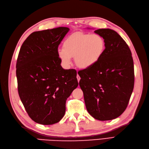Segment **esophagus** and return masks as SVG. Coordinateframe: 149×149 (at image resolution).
<instances>
[{
  "label": "esophagus",
  "instance_id": "esophagus-1",
  "mask_svg": "<svg viewBox=\"0 0 149 149\" xmlns=\"http://www.w3.org/2000/svg\"><path fill=\"white\" fill-rule=\"evenodd\" d=\"M76 78H77V79H78V81L79 82V80H80V79H81V78H80V76L78 75V74H77V76H76Z\"/></svg>",
  "mask_w": 149,
  "mask_h": 149
}]
</instances>
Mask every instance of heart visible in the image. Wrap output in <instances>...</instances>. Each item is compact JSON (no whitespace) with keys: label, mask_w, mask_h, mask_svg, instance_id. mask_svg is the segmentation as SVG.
Listing matches in <instances>:
<instances>
[{"label":"heart","mask_w":149,"mask_h":149,"mask_svg":"<svg viewBox=\"0 0 149 149\" xmlns=\"http://www.w3.org/2000/svg\"><path fill=\"white\" fill-rule=\"evenodd\" d=\"M105 41L98 34L76 33L68 37L63 44V49H58V56L66 66L75 63L81 69H88L95 65L105 50Z\"/></svg>","instance_id":"obj_1"}]
</instances>
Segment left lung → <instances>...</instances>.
Wrapping results in <instances>:
<instances>
[{"label": "left lung", "mask_w": 149, "mask_h": 149, "mask_svg": "<svg viewBox=\"0 0 149 149\" xmlns=\"http://www.w3.org/2000/svg\"><path fill=\"white\" fill-rule=\"evenodd\" d=\"M105 41L97 63L78 71L79 86L89 114L100 120L118 118L127 107L134 85V61L127 44L116 31H94Z\"/></svg>", "instance_id": "left-lung-1"}]
</instances>
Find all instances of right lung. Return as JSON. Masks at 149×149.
<instances>
[{
    "label": "right lung",
    "mask_w": 149,
    "mask_h": 149,
    "mask_svg": "<svg viewBox=\"0 0 149 149\" xmlns=\"http://www.w3.org/2000/svg\"><path fill=\"white\" fill-rule=\"evenodd\" d=\"M68 27L35 31L20 48L16 64L18 92L30 118L43 125L64 116L66 101L78 87L76 71L64 70L58 48Z\"/></svg>",
    "instance_id": "obj_1"
}]
</instances>
